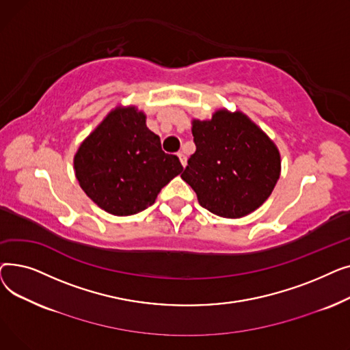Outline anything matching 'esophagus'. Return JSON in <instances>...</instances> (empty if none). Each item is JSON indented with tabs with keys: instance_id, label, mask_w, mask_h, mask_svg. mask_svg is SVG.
<instances>
[{
	"instance_id": "34e87169",
	"label": "esophagus",
	"mask_w": 350,
	"mask_h": 350,
	"mask_svg": "<svg viewBox=\"0 0 350 350\" xmlns=\"http://www.w3.org/2000/svg\"><path fill=\"white\" fill-rule=\"evenodd\" d=\"M177 156H178V159H180V163L183 164V167H186V164H187V157H186V154H185V153H181V152H178V153H177Z\"/></svg>"
}]
</instances>
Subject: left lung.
<instances>
[{"instance_id":"obj_1","label":"left lung","mask_w":350,"mask_h":350,"mask_svg":"<svg viewBox=\"0 0 350 350\" xmlns=\"http://www.w3.org/2000/svg\"><path fill=\"white\" fill-rule=\"evenodd\" d=\"M196 152L181 178L201 207L226 218L255 211L271 196L281 157L269 137L241 112L218 110L211 120H194Z\"/></svg>"}]
</instances>
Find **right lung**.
<instances>
[{
  "label": "right lung",
  "instance_id": "right-lung-1",
  "mask_svg": "<svg viewBox=\"0 0 350 350\" xmlns=\"http://www.w3.org/2000/svg\"><path fill=\"white\" fill-rule=\"evenodd\" d=\"M73 164L86 196L113 215L146 210L183 172L178 157L161 150L160 137L135 107L110 112L81 144Z\"/></svg>",
  "mask_w": 350,
  "mask_h": 350
}]
</instances>
